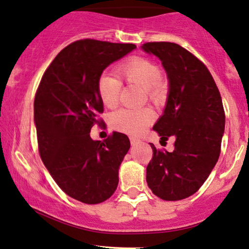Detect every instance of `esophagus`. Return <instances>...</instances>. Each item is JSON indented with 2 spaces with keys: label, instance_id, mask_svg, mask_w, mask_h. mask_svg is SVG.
Listing matches in <instances>:
<instances>
[{
  "label": "esophagus",
  "instance_id": "1",
  "mask_svg": "<svg viewBox=\"0 0 249 249\" xmlns=\"http://www.w3.org/2000/svg\"><path fill=\"white\" fill-rule=\"evenodd\" d=\"M130 143L131 145H135V144H139L141 142L140 139H137V137H134V136H130Z\"/></svg>",
  "mask_w": 249,
  "mask_h": 249
}]
</instances>
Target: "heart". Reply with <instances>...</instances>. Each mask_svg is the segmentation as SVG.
I'll list each match as a JSON object with an SVG mask.
<instances>
[{"instance_id":"b5f03b06","label":"heart","mask_w":249,"mask_h":249,"mask_svg":"<svg viewBox=\"0 0 249 249\" xmlns=\"http://www.w3.org/2000/svg\"><path fill=\"white\" fill-rule=\"evenodd\" d=\"M116 73L125 83L143 89L146 98L159 103L165 96L166 84L160 77V69L152 60L143 56H133L119 64ZM121 83L114 76L103 73L97 81V92L101 103L114 108L119 103ZM153 113L149 108L120 109L110 118V124L121 133L139 135L153 121Z\"/></svg>"}]
</instances>
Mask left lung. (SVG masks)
Wrapping results in <instances>:
<instances>
[{
	"label": "left lung",
	"instance_id": "left-lung-1",
	"mask_svg": "<svg viewBox=\"0 0 249 249\" xmlns=\"http://www.w3.org/2000/svg\"><path fill=\"white\" fill-rule=\"evenodd\" d=\"M142 48L159 57L170 81L164 114L153 125L174 139V150L156 149L146 166V182L165 201L195 194L208 179L220 155L225 112L219 90L205 64L174 42H146Z\"/></svg>",
	"mask_w": 249,
	"mask_h": 249
}]
</instances>
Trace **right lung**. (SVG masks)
I'll return each instance as SVG.
<instances>
[{
	"label": "right lung",
	"mask_w": 249,
	"mask_h": 249,
	"mask_svg": "<svg viewBox=\"0 0 249 249\" xmlns=\"http://www.w3.org/2000/svg\"><path fill=\"white\" fill-rule=\"evenodd\" d=\"M136 48L82 39L64 47L42 75L36 92L35 121L38 149L52 178L69 195L98 204L114 194L119 167L130 148L127 135L113 131L93 141L91 128L104 105L97 81L104 69Z\"/></svg>",
	"instance_id": "1"
}]
</instances>
